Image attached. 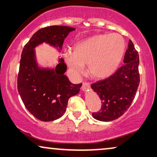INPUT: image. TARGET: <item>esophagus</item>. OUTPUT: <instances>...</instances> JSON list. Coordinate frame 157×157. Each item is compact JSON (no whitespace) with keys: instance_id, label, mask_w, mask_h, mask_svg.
Segmentation results:
<instances>
[{"instance_id":"obj_1","label":"esophagus","mask_w":157,"mask_h":157,"mask_svg":"<svg viewBox=\"0 0 157 157\" xmlns=\"http://www.w3.org/2000/svg\"><path fill=\"white\" fill-rule=\"evenodd\" d=\"M90 88V85L89 83H87V82L82 83V91H84V92L87 91Z\"/></svg>"}]
</instances>
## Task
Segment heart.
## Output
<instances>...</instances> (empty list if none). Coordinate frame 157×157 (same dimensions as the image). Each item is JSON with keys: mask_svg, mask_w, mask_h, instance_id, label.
Wrapping results in <instances>:
<instances>
[{"mask_svg": "<svg viewBox=\"0 0 157 157\" xmlns=\"http://www.w3.org/2000/svg\"><path fill=\"white\" fill-rule=\"evenodd\" d=\"M124 50L125 42L121 35H98L79 41L72 52H64L63 57L74 75L81 74L84 66L87 65V72L92 78L103 79L116 72Z\"/></svg>", "mask_w": 157, "mask_h": 157, "instance_id": "b5f03b06", "label": "heart"}]
</instances>
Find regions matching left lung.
I'll list each match as a JSON object with an SVG mask.
<instances>
[{
	"label": "left lung",
	"instance_id": "obj_1",
	"mask_svg": "<svg viewBox=\"0 0 157 157\" xmlns=\"http://www.w3.org/2000/svg\"><path fill=\"white\" fill-rule=\"evenodd\" d=\"M124 65L109 78L92 84L91 88L101 100L100 112L92 113L101 122L116 120L130 107L140 84L138 52L129 40Z\"/></svg>",
	"mask_w": 157,
	"mask_h": 157
}]
</instances>
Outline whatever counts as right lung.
Masks as SVG:
<instances>
[{
    "label": "right lung",
    "mask_w": 157,
    "mask_h": 157,
    "mask_svg": "<svg viewBox=\"0 0 157 157\" xmlns=\"http://www.w3.org/2000/svg\"><path fill=\"white\" fill-rule=\"evenodd\" d=\"M75 30L60 25L42 28L33 34L22 52L17 90L26 109L40 121L50 122L61 117L69 98L79 93L82 84L75 85L69 81L65 75L67 65L62 57L53 67L40 65L35 48L46 43L60 52L66 37Z\"/></svg>",
    "instance_id": "1"
}]
</instances>
